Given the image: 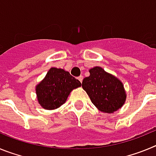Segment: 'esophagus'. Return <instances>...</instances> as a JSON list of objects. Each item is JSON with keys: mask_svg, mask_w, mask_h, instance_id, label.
Instances as JSON below:
<instances>
[{"mask_svg": "<svg viewBox=\"0 0 156 156\" xmlns=\"http://www.w3.org/2000/svg\"><path fill=\"white\" fill-rule=\"evenodd\" d=\"M83 76H80L78 77V78H77V79L79 80L80 82L82 83V81H83Z\"/></svg>", "mask_w": 156, "mask_h": 156, "instance_id": "34e87169", "label": "esophagus"}]
</instances>
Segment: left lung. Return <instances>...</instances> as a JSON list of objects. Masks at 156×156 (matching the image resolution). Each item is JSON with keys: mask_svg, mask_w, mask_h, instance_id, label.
Segmentation results:
<instances>
[{"mask_svg": "<svg viewBox=\"0 0 156 156\" xmlns=\"http://www.w3.org/2000/svg\"><path fill=\"white\" fill-rule=\"evenodd\" d=\"M89 72L90 76L83 80L82 87L92 103L100 111L108 113L121 108L126 100V94L120 80L98 66Z\"/></svg>", "mask_w": 156, "mask_h": 156, "instance_id": "left-lung-1", "label": "left lung"}]
</instances>
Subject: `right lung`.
<instances>
[{
  "mask_svg": "<svg viewBox=\"0 0 156 156\" xmlns=\"http://www.w3.org/2000/svg\"><path fill=\"white\" fill-rule=\"evenodd\" d=\"M81 83L69 72L57 68H51L46 76L37 86V99L45 109H55L64 104L69 94Z\"/></svg>",
  "mask_w": 156,
  "mask_h": 156,
  "instance_id": "1",
  "label": "right lung"
}]
</instances>
